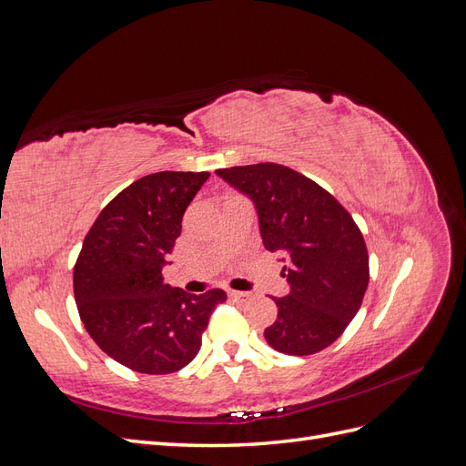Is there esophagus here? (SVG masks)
<instances>
[{"mask_svg":"<svg viewBox=\"0 0 466 466\" xmlns=\"http://www.w3.org/2000/svg\"><path fill=\"white\" fill-rule=\"evenodd\" d=\"M229 298L235 301H248L252 295L248 291H229Z\"/></svg>","mask_w":466,"mask_h":466,"instance_id":"1","label":"esophagus"}]
</instances>
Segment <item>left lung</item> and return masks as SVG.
<instances>
[{"instance_id":"8db88e82","label":"left lung","mask_w":466,"mask_h":466,"mask_svg":"<svg viewBox=\"0 0 466 466\" xmlns=\"http://www.w3.org/2000/svg\"><path fill=\"white\" fill-rule=\"evenodd\" d=\"M252 200L262 243L279 252L289 293L276 298L278 319L266 342L288 356L329 348L360 311L370 284V255L348 209L315 180L278 163L218 168Z\"/></svg>"}]
</instances>
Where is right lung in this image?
Listing matches in <instances>:
<instances>
[{"instance_id": "1", "label": "right lung", "mask_w": 466, "mask_h": 466, "mask_svg": "<svg viewBox=\"0 0 466 466\" xmlns=\"http://www.w3.org/2000/svg\"><path fill=\"white\" fill-rule=\"evenodd\" d=\"M209 173L161 171L115 196L89 229L74 268L86 330L106 356L147 375L175 373L202 346L223 289L187 293L163 281L182 216Z\"/></svg>"}]
</instances>
